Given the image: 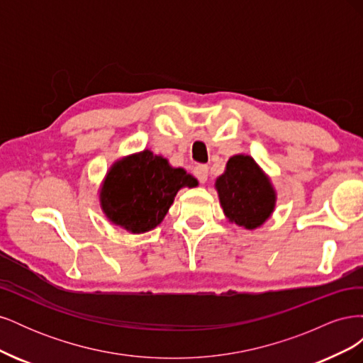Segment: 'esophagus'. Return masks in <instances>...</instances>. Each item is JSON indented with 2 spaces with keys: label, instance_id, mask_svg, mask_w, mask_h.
Returning <instances> with one entry per match:
<instances>
[{
  "label": "esophagus",
  "instance_id": "34e87169",
  "mask_svg": "<svg viewBox=\"0 0 363 363\" xmlns=\"http://www.w3.org/2000/svg\"><path fill=\"white\" fill-rule=\"evenodd\" d=\"M194 175L199 179L200 183H206L207 175H208V168L206 167V164H199V167L194 168Z\"/></svg>",
  "mask_w": 363,
  "mask_h": 363
}]
</instances>
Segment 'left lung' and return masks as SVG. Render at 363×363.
Returning a JSON list of instances; mask_svg holds the SVG:
<instances>
[{
	"label": "left lung",
	"mask_w": 363,
	"mask_h": 363,
	"mask_svg": "<svg viewBox=\"0 0 363 363\" xmlns=\"http://www.w3.org/2000/svg\"><path fill=\"white\" fill-rule=\"evenodd\" d=\"M215 186L228 221L239 227L252 230L262 225L276 206V192L268 177L250 156L230 157Z\"/></svg>",
	"instance_id": "left-lung-1"
}]
</instances>
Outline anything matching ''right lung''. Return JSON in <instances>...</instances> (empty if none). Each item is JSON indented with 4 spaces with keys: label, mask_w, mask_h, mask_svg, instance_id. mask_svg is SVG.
I'll list each match as a JSON object with an SVG mask.
<instances>
[{
    "label": "right lung",
    "mask_w": 363,
    "mask_h": 363,
    "mask_svg": "<svg viewBox=\"0 0 363 363\" xmlns=\"http://www.w3.org/2000/svg\"><path fill=\"white\" fill-rule=\"evenodd\" d=\"M184 186L194 188L196 180L145 150L113 164L103 183L100 201L113 224L130 233H145L162 223Z\"/></svg>",
    "instance_id": "add662e5"
}]
</instances>
